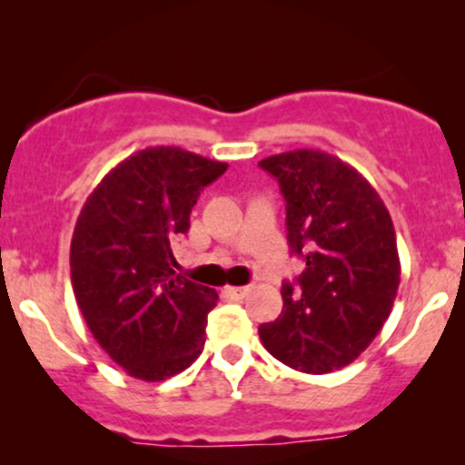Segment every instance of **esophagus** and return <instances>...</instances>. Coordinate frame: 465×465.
I'll return each mask as SVG.
<instances>
[{"label": "esophagus", "instance_id": "1", "mask_svg": "<svg viewBox=\"0 0 465 465\" xmlns=\"http://www.w3.org/2000/svg\"><path fill=\"white\" fill-rule=\"evenodd\" d=\"M249 291H252V287H227V293L232 295V298H244Z\"/></svg>", "mask_w": 465, "mask_h": 465}]
</instances>
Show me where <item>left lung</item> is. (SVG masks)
<instances>
[{
  "instance_id": "8db88e82",
  "label": "left lung",
  "mask_w": 465,
  "mask_h": 465,
  "mask_svg": "<svg viewBox=\"0 0 465 465\" xmlns=\"http://www.w3.org/2000/svg\"><path fill=\"white\" fill-rule=\"evenodd\" d=\"M287 203L291 253L307 262L282 284L278 320L260 324L264 349L295 371L349 366L389 320L400 256L391 213L371 183L338 156L293 150L258 163Z\"/></svg>"
}]
</instances>
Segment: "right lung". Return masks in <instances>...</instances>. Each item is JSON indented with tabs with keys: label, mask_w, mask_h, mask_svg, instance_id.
<instances>
[{
	"label": "right lung",
	"mask_w": 465,
	"mask_h": 465,
	"mask_svg": "<svg viewBox=\"0 0 465 465\" xmlns=\"http://www.w3.org/2000/svg\"><path fill=\"white\" fill-rule=\"evenodd\" d=\"M224 172L227 163L181 147H147L110 170L76 218V304L101 349L136 380H167L203 353L218 293L176 275L172 242Z\"/></svg>",
	"instance_id": "add662e5"
}]
</instances>
